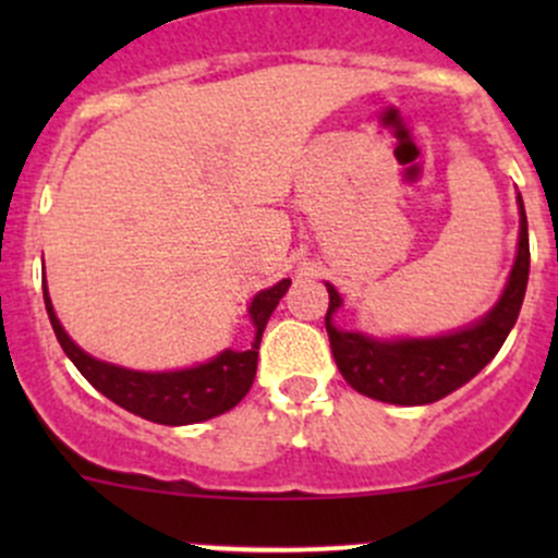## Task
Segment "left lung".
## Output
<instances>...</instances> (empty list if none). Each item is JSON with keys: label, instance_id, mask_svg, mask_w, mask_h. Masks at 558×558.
<instances>
[{"label": "left lung", "instance_id": "1", "mask_svg": "<svg viewBox=\"0 0 558 558\" xmlns=\"http://www.w3.org/2000/svg\"><path fill=\"white\" fill-rule=\"evenodd\" d=\"M519 199V251L508 275L502 296L475 324L461 326L437 337H373L364 331H348L335 326V313L342 307V296L331 283L326 331L331 356L342 378L359 393L388 404H432L437 399L470 384L502 348L515 326L529 280V229L523 199Z\"/></svg>", "mask_w": 558, "mask_h": 558}]
</instances>
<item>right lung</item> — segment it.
<instances>
[{
	"mask_svg": "<svg viewBox=\"0 0 558 558\" xmlns=\"http://www.w3.org/2000/svg\"><path fill=\"white\" fill-rule=\"evenodd\" d=\"M289 286L291 280H280L272 289H264L253 296L251 305H247L253 340L245 348H227L210 362L185 369H170V373H140V369H126L102 362V359H94L92 353L75 345V340L64 331L59 315L53 311L45 280L43 296L56 340L88 384L140 418L165 426H185L227 413L251 391L253 378H256L258 342H262L264 326L289 291Z\"/></svg>",
	"mask_w": 558,
	"mask_h": 558,
	"instance_id": "obj_1",
	"label": "right lung"
}]
</instances>
